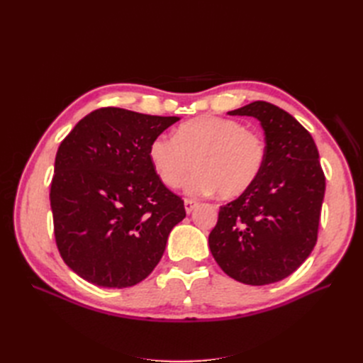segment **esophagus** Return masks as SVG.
Returning <instances> with one entry per match:
<instances>
[{
	"label": "esophagus",
	"instance_id": "obj_1",
	"mask_svg": "<svg viewBox=\"0 0 363 363\" xmlns=\"http://www.w3.org/2000/svg\"><path fill=\"white\" fill-rule=\"evenodd\" d=\"M196 207H199V201L189 200V199H186V200H184V208H186V213H192Z\"/></svg>",
	"mask_w": 363,
	"mask_h": 363
}]
</instances>
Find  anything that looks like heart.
Returning <instances> with one entry per match:
<instances>
[{
  "instance_id": "heart-1",
  "label": "heart",
  "mask_w": 363,
  "mask_h": 363,
  "mask_svg": "<svg viewBox=\"0 0 363 363\" xmlns=\"http://www.w3.org/2000/svg\"><path fill=\"white\" fill-rule=\"evenodd\" d=\"M151 167L171 189L186 184L191 195L218 192L233 200L256 183L267 162L263 139L233 119L203 116L182 124L172 138L159 136L148 150Z\"/></svg>"
}]
</instances>
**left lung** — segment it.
Instances as JSON below:
<instances>
[{"label": "left lung", "instance_id": "obj_1", "mask_svg": "<svg viewBox=\"0 0 363 363\" xmlns=\"http://www.w3.org/2000/svg\"><path fill=\"white\" fill-rule=\"evenodd\" d=\"M228 115L259 121L267 162L247 192L219 208L208 247L227 276L263 286L286 279L311 256L325 177L313 138L283 108L255 101Z\"/></svg>", "mask_w": 363, "mask_h": 363}]
</instances>
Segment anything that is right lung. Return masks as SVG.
Returning a JSON list of instances; mask_svg holds the SVG:
<instances>
[{
  "label": "right lung",
  "instance_id": "right-lung-1",
  "mask_svg": "<svg viewBox=\"0 0 363 363\" xmlns=\"http://www.w3.org/2000/svg\"><path fill=\"white\" fill-rule=\"evenodd\" d=\"M179 119L104 107L63 139L50 192L54 236L65 263L86 281L135 286L160 262L186 212L148 150Z\"/></svg>",
  "mask_w": 363,
  "mask_h": 363
}]
</instances>
